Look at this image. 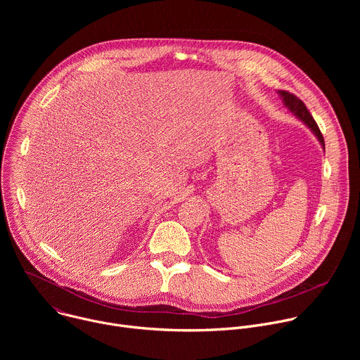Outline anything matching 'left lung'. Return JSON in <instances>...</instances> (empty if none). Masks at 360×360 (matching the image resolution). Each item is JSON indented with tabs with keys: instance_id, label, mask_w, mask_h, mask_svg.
<instances>
[{
	"instance_id": "obj_1",
	"label": "left lung",
	"mask_w": 360,
	"mask_h": 360,
	"mask_svg": "<svg viewBox=\"0 0 360 360\" xmlns=\"http://www.w3.org/2000/svg\"><path fill=\"white\" fill-rule=\"evenodd\" d=\"M279 95L282 96V99H283V102H285V105H286L300 121H303V124H306L307 127L311 128V131L316 135V138L319 139V142L322 143V146H323V149H325V139H323V135H322V132H321V129H319L316 121L314 120V117L311 115V112L307 111L306 105L303 104V101L299 99L296 95L288 92V91H279Z\"/></svg>"
}]
</instances>
